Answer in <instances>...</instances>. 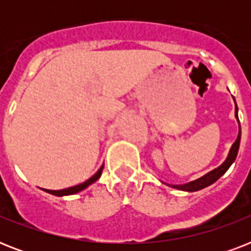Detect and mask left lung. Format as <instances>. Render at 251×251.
<instances>
[{
  "instance_id": "obj_1",
  "label": "left lung",
  "mask_w": 251,
  "mask_h": 251,
  "mask_svg": "<svg viewBox=\"0 0 251 251\" xmlns=\"http://www.w3.org/2000/svg\"><path fill=\"white\" fill-rule=\"evenodd\" d=\"M234 104H236V101H234ZM234 114H236V118H237V121H238L237 104H236V112H234ZM240 142H241V126H240V121H238L237 139H236V142L232 145V147H230L229 150V153H228V156H226V159L224 160V163H223L222 165H219L218 168H215V169H212V171L206 173V175L202 176V177H199V178L194 179V181H190V182L182 183V185H171V183H167V182H163V183H165V185H168V186L173 187V189H177V190L189 191V193H191V191H198L201 190V189H204V187L210 186L211 183H214L215 181H218V179L220 178V177H222V176L228 171V169H229L230 165L233 164L234 160H236V157H237L238 149H240Z\"/></svg>"
}]
</instances>
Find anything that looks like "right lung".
Instances as JSON below:
<instances>
[{
  "label": "right lung",
  "mask_w": 251,
  "mask_h": 251,
  "mask_svg": "<svg viewBox=\"0 0 251 251\" xmlns=\"http://www.w3.org/2000/svg\"><path fill=\"white\" fill-rule=\"evenodd\" d=\"M102 168H104V164L101 167L99 168V171L95 173L92 177L84 181V182L79 183V185H75V186H72V187H68V189H62V190H47V189H43L44 191L49 193V194H53L56 195V197H65V195H73V194H76V193H79V191L84 190L87 187L92 185L94 182H96L99 178H100V176H101V172H102Z\"/></svg>",
  "instance_id": "obj_1"
}]
</instances>
